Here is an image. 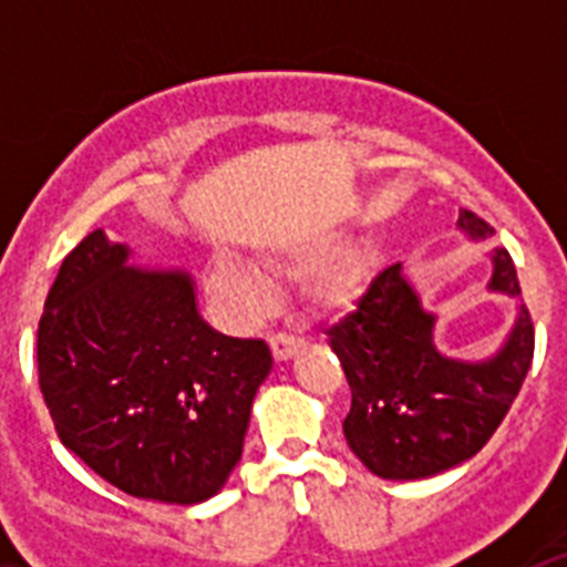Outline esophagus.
<instances>
[{"mask_svg":"<svg viewBox=\"0 0 567 567\" xmlns=\"http://www.w3.org/2000/svg\"><path fill=\"white\" fill-rule=\"evenodd\" d=\"M269 346H272V354L278 360H289L295 352H298L300 346H303V340L295 338V334H287V332H278L269 338Z\"/></svg>","mask_w":567,"mask_h":567,"instance_id":"esophagus-1","label":"esophagus"}]
</instances>
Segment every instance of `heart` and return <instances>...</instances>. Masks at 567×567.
<instances>
[{
  "mask_svg": "<svg viewBox=\"0 0 567 567\" xmlns=\"http://www.w3.org/2000/svg\"><path fill=\"white\" fill-rule=\"evenodd\" d=\"M264 272L235 258H215L207 272V289L227 315L249 320L272 303L275 287L269 278H307L309 303L320 315H343L354 309L372 284L378 252L372 244H358L334 255V244L320 240L287 255L264 258Z\"/></svg>",
  "mask_w": 567,
  "mask_h": 567,
  "instance_id": "obj_1",
  "label": "heart"
}]
</instances>
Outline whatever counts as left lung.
I'll return each instance as SVG.
<instances>
[{
	"mask_svg": "<svg viewBox=\"0 0 567 567\" xmlns=\"http://www.w3.org/2000/svg\"><path fill=\"white\" fill-rule=\"evenodd\" d=\"M457 227L471 240L494 233L471 209L460 213ZM491 260L488 289L517 298L511 255L499 247ZM434 320L394 264L369 284L358 309L329 329L352 389L346 443L383 480H423L474 457L497 432L530 369L534 323L525 307L503 349L480 363L440 354Z\"/></svg>",
	"mask_w": 567,
	"mask_h": 567,
	"instance_id": "left-lung-1",
	"label": "left lung"
}]
</instances>
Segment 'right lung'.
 Instances as JSON below:
<instances>
[{"mask_svg": "<svg viewBox=\"0 0 567 567\" xmlns=\"http://www.w3.org/2000/svg\"><path fill=\"white\" fill-rule=\"evenodd\" d=\"M127 258L96 229L62 260L39 320V389L59 440L110 485L204 503L240 460L272 352L204 323L187 272Z\"/></svg>", "mask_w": 567, "mask_h": 567, "instance_id": "obj_1", "label": "right lung"}]
</instances>
